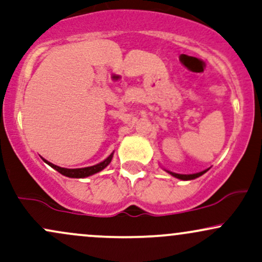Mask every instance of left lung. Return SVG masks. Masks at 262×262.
<instances>
[{
  "label": "left lung",
  "mask_w": 262,
  "mask_h": 262,
  "mask_svg": "<svg viewBox=\"0 0 262 262\" xmlns=\"http://www.w3.org/2000/svg\"><path fill=\"white\" fill-rule=\"evenodd\" d=\"M167 171V170H166ZM208 169L204 170V171H201V172H197V173H189V175H182V173H175V172H171V171H167V172L170 173V175H172L173 177H176V179H180V180H183V181H188V180H193V179H197V177L202 176L204 172H207Z\"/></svg>",
  "instance_id": "left-lung-1"
}]
</instances>
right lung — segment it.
<instances>
[{
	"instance_id": "1",
	"label": "right lung",
	"mask_w": 262,
	"mask_h": 262,
	"mask_svg": "<svg viewBox=\"0 0 262 262\" xmlns=\"http://www.w3.org/2000/svg\"><path fill=\"white\" fill-rule=\"evenodd\" d=\"M113 158V152L111 154L106 160H103L100 164L97 165H93V166H89V167H82V169H65V167H60V166H56V165L52 164V162H49L48 160H45L43 159L44 162H47L49 166H52L53 169H55L58 172L61 173V175L64 176H68V177H73V179H83V177H87V176H91L93 173H97L100 172L104 169V167H107L108 165H110L111 160H112Z\"/></svg>"
}]
</instances>
